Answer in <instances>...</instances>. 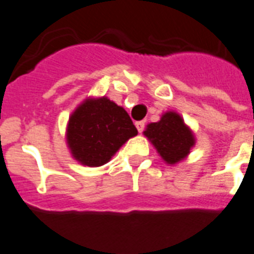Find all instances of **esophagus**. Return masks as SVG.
I'll list each match as a JSON object with an SVG mask.
<instances>
[{"instance_id": "1", "label": "esophagus", "mask_w": 254, "mask_h": 254, "mask_svg": "<svg viewBox=\"0 0 254 254\" xmlns=\"http://www.w3.org/2000/svg\"><path fill=\"white\" fill-rule=\"evenodd\" d=\"M144 125H145L144 121H136L135 123V127L138 129V131H139V133H142L143 130H144Z\"/></svg>"}]
</instances>
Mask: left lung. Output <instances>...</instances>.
I'll list each match as a JSON object with an SVG mask.
<instances>
[{"instance_id": "left-lung-1", "label": "left lung", "mask_w": 254, "mask_h": 254, "mask_svg": "<svg viewBox=\"0 0 254 254\" xmlns=\"http://www.w3.org/2000/svg\"><path fill=\"white\" fill-rule=\"evenodd\" d=\"M165 164L174 166L188 157L195 145L193 130L175 111L161 115L157 123H151L143 131Z\"/></svg>"}]
</instances>
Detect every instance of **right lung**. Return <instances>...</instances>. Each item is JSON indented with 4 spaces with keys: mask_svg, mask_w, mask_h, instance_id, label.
Instances as JSON below:
<instances>
[{
    "mask_svg": "<svg viewBox=\"0 0 254 254\" xmlns=\"http://www.w3.org/2000/svg\"><path fill=\"white\" fill-rule=\"evenodd\" d=\"M138 134L121 106L107 97H87L70 115L66 144L75 161L83 166L107 164L116 152Z\"/></svg>",
    "mask_w": 254,
    "mask_h": 254,
    "instance_id": "right-lung-1",
    "label": "right lung"
}]
</instances>
